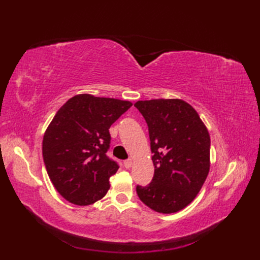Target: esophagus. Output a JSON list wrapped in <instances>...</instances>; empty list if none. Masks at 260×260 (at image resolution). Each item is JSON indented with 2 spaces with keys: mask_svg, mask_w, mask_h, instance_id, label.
<instances>
[{
  "mask_svg": "<svg viewBox=\"0 0 260 260\" xmlns=\"http://www.w3.org/2000/svg\"><path fill=\"white\" fill-rule=\"evenodd\" d=\"M131 165H132V160L131 159H125V160H123V166H124V168H130L131 167Z\"/></svg>",
  "mask_w": 260,
  "mask_h": 260,
  "instance_id": "esophagus-1",
  "label": "esophagus"
}]
</instances>
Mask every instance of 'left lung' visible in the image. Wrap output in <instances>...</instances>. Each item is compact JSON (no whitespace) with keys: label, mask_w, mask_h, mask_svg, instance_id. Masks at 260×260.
I'll return each instance as SVG.
<instances>
[{"label":"left lung","mask_w":260,"mask_h":260,"mask_svg":"<svg viewBox=\"0 0 260 260\" xmlns=\"http://www.w3.org/2000/svg\"><path fill=\"white\" fill-rule=\"evenodd\" d=\"M135 106L148 127L154 177L137 185L139 199L162 214L186 207L209 172V133L199 114L178 99L138 101Z\"/></svg>","instance_id":"8db88e82"}]
</instances>
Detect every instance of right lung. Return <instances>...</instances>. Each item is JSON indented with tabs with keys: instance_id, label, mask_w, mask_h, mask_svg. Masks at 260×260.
<instances>
[{
	"instance_id": "1",
	"label": "right lung",
	"mask_w": 260,
	"mask_h": 260,
	"mask_svg": "<svg viewBox=\"0 0 260 260\" xmlns=\"http://www.w3.org/2000/svg\"><path fill=\"white\" fill-rule=\"evenodd\" d=\"M131 106L128 101L79 94L58 109L44 133L42 154L52 183L65 200L86 206L106 195L109 178L119 168L106 155L109 128Z\"/></svg>"
}]
</instances>
